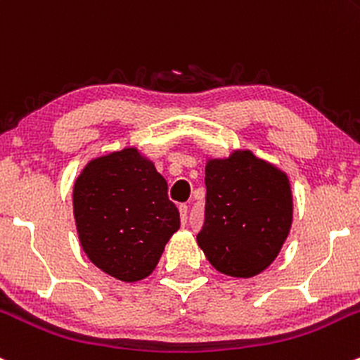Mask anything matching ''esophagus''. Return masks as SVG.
<instances>
[{
    "label": "esophagus",
    "mask_w": 360,
    "mask_h": 360,
    "mask_svg": "<svg viewBox=\"0 0 360 360\" xmlns=\"http://www.w3.org/2000/svg\"><path fill=\"white\" fill-rule=\"evenodd\" d=\"M179 214H181V221H183V224H186L188 221V205H179Z\"/></svg>",
    "instance_id": "obj_1"
}]
</instances>
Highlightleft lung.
Wrapping results in <instances>:
<instances>
[{
  "mask_svg": "<svg viewBox=\"0 0 360 360\" xmlns=\"http://www.w3.org/2000/svg\"><path fill=\"white\" fill-rule=\"evenodd\" d=\"M205 222L198 247L219 272L252 278L274 262L293 222V196L286 172L234 150L205 165Z\"/></svg>",
  "mask_w": 360,
  "mask_h": 360,
  "instance_id": "1",
  "label": "left lung"
}]
</instances>
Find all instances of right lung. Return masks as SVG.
<instances>
[{
	"label": "right lung",
	"instance_id": "add662e5",
	"mask_svg": "<svg viewBox=\"0 0 360 360\" xmlns=\"http://www.w3.org/2000/svg\"><path fill=\"white\" fill-rule=\"evenodd\" d=\"M79 241L98 269L126 283L150 276L179 229L167 181L138 148L88 162L74 184Z\"/></svg>",
	"mask_w": 360,
	"mask_h": 360
}]
</instances>
